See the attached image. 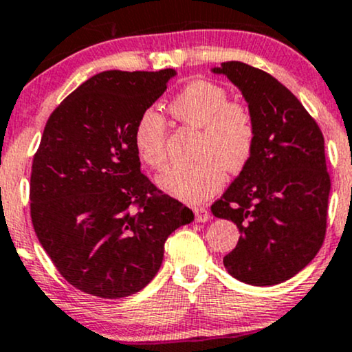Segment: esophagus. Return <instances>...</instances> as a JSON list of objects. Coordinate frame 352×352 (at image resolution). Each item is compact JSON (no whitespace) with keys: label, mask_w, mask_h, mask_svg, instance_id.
I'll use <instances>...</instances> for the list:
<instances>
[{"label":"esophagus","mask_w":352,"mask_h":352,"mask_svg":"<svg viewBox=\"0 0 352 352\" xmlns=\"http://www.w3.org/2000/svg\"><path fill=\"white\" fill-rule=\"evenodd\" d=\"M193 213H195V221H199V223H205L210 220V212L205 207L193 208Z\"/></svg>","instance_id":"esophagus-1"}]
</instances>
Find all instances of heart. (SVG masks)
Instances as JSON below:
<instances>
[{
    "label": "heart",
    "instance_id": "obj_1",
    "mask_svg": "<svg viewBox=\"0 0 352 352\" xmlns=\"http://www.w3.org/2000/svg\"><path fill=\"white\" fill-rule=\"evenodd\" d=\"M168 111L180 122L201 129L200 162L170 167L157 177V185L185 204H201L215 195L225 182V170L245 167L253 153L256 127L252 112L230 102L228 92L210 80H193L168 104ZM167 122L155 109L140 112L134 127L137 155L151 168H162Z\"/></svg>",
    "mask_w": 352,
    "mask_h": 352
}]
</instances>
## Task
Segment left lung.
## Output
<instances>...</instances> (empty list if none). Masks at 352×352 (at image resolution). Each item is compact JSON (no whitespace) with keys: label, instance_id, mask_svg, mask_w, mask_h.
<instances>
[{"label":"left lung","instance_id":"8db88e82","mask_svg":"<svg viewBox=\"0 0 352 352\" xmlns=\"http://www.w3.org/2000/svg\"><path fill=\"white\" fill-rule=\"evenodd\" d=\"M252 112L253 153L227 192L212 205L241 236L223 258L227 272L253 286L293 278L316 256L326 235L331 180L324 137L289 89L240 60L221 63Z\"/></svg>","mask_w":352,"mask_h":352}]
</instances>
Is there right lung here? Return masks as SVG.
I'll return each mask as SVG.
<instances>
[{"label": "right lung", "mask_w": 352, "mask_h": 352, "mask_svg": "<svg viewBox=\"0 0 352 352\" xmlns=\"http://www.w3.org/2000/svg\"><path fill=\"white\" fill-rule=\"evenodd\" d=\"M177 72L104 71L47 119L33 159L31 220L67 283L117 300L159 272L168 235L193 212L140 172L134 127Z\"/></svg>", "instance_id": "1"}]
</instances>
